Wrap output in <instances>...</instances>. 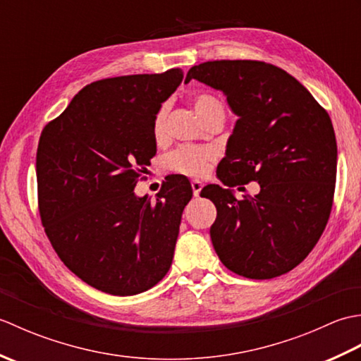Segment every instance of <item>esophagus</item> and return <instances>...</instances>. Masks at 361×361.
<instances>
[{"mask_svg":"<svg viewBox=\"0 0 361 361\" xmlns=\"http://www.w3.org/2000/svg\"><path fill=\"white\" fill-rule=\"evenodd\" d=\"M190 186H192V192H194V197H198V195H200V190H202V188H203L202 181L194 180L192 183H190Z\"/></svg>","mask_w":361,"mask_h":361,"instance_id":"esophagus-1","label":"esophagus"}]
</instances>
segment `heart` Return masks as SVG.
Returning a JSON list of instances; mask_svg holds the SVG:
<instances>
[{
  "label": "heart",
  "mask_w": 361,
  "mask_h": 361,
  "mask_svg": "<svg viewBox=\"0 0 361 361\" xmlns=\"http://www.w3.org/2000/svg\"><path fill=\"white\" fill-rule=\"evenodd\" d=\"M194 109L203 121L216 113L225 114V106L216 96L197 94L194 97ZM167 105H161L152 121V135L157 142H163L167 136ZM216 159V152L212 149L200 147H178L166 158V167L175 173H181L192 178H200L209 172L211 164Z\"/></svg>",
  "instance_id": "1"
}]
</instances>
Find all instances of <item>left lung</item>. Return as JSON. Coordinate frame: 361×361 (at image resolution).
I'll return each instance as SVG.
<instances>
[{
    "instance_id": "8db88e82",
    "label": "left lung",
    "mask_w": 361,
    "mask_h": 361,
    "mask_svg": "<svg viewBox=\"0 0 361 361\" xmlns=\"http://www.w3.org/2000/svg\"><path fill=\"white\" fill-rule=\"evenodd\" d=\"M224 91L239 116L217 176L203 197L216 204L211 240L228 270L250 279L288 273L309 256L327 225L336 180L332 121L293 75L257 60H214L189 70ZM257 180L255 197L231 187ZM244 189V188H243Z\"/></svg>"
}]
</instances>
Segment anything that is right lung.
I'll return each mask as SVG.
<instances>
[{
    "label": "right lung",
    "mask_w": 361,
    "mask_h": 361,
    "mask_svg": "<svg viewBox=\"0 0 361 361\" xmlns=\"http://www.w3.org/2000/svg\"><path fill=\"white\" fill-rule=\"evenodd\" d=\"M181 80L172 68L90 83L38 141L44 233L62 262L105 293H142L172 265L189 180L169 176L155 203L133 189L157 153L153 116Z\"/></svg>",
    "instance_id": "1"
}]
</instances>
